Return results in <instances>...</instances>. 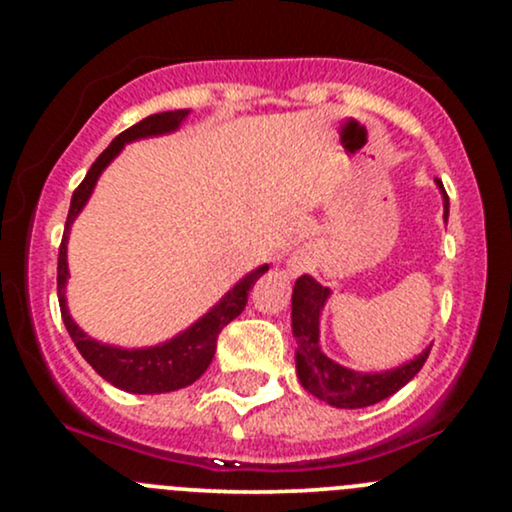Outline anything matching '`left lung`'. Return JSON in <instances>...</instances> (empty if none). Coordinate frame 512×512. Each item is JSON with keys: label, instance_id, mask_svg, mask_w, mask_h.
Here are the masks:
<instances>
[{"label": "left lung", "instance_id": "1", "mask_svg": "<svg viewBox=\"0 0 512 512\" xmlns=\"http://www.w3.org/2000/svg\"><path fill=\"white\" fill-rule=\"evenodd\" d=\"M445 197V219H448V192L443 182L436 180ZM330 289L320 286L313 276L303 274L296 279L293 286V334H296L298 351H296V368L298 380L310 395H315L322 402L332 404L339 409H363L370 404H378L402 390L404 385L424 368L431 349L419 354L414 361L404 363L402 368L385 370V373H356L332 358H327L320 349V313L325 305Z\"/></svg>", "mask_w": 512, "mask_h": 512}]
</instances>
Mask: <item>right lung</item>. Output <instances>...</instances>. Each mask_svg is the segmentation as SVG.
Returning <instances> with one entry per match:
<instances>
[{"instance_id": "1", "label": "right lung", "mask_w": 512, "mask_h": 512, "mask_svg": "<svg viewBox=\"0 0 512 512\" xmlns=\"http://www.w3.org/2000/svg\"><path fill=\"white\" fill-rule=\"evenodd\" d=\"M190 115V110H168V113H156L144 117L142 122L125 129L122 134H117L113 144L96 158L91 170L86 173V178L81 180V185L76 187L72 195V204H69L67 223H64V236L60 243V257H57V296H60V310L64 327H67L69 337L79 349V354L91 363V368L101 375L103 380H108L110 385L120 387L125 392H134V395H158V392H173L180 387L192 385L204 370L209 368L211 358L216 351V339L223 327L231 320L243 313L245 303H248V293L255 281L267 272V264L257 267L255 272H250L245 279H240L226 296L221 298L214 308L209 310L202 320H197L190 330L178 334L170 342L154 346V349H117V346H108L101 342H93L91 337H86L84 332L76 327V322L69 317L67 301H64V284H67V238H69V226H72L76 214L84 209L86 199L91 197L93 185H96L98 175L103 173V168L108 166L113 158L120 154V149L127 142L142 137H154V134H166L173 132L185 117Z\"/></svg>"}]
</instances>
